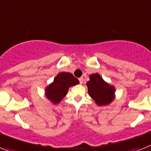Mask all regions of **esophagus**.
I'll return each instance as SVG.
<instances>
[{
    "label": "esophagus",
    "mask_w": 151,
    "mask_h": 151,
    "mask_svg": "<svg viewBox=\"0 0 151 151\" xmlns=\"http://www.w3.org/2000/svg\"><path fill=\"white\" fill-rule=\"evenodd\" d=\"M78 80H79L80 84H82V83H83V80H84L83 77H81V78H78Z\"/></svg>",
    "instance_id": "esophagus-1"
}]
</instances>
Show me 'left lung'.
<instances>
[{
	"label": "left lung",
	"mask_w": 151,
	"mask_h": 151,
	"mask_svg": "<svg viewBox=\"0 0 151 151\" xmlns=\"http://www.w3.org/2000/svg\"><path fill=\"white\" fill-rule=\"evenodd\" d=\"M87 86L89 95L100 106L109 104L114 99V87L104 82L97 73L91 75Z\"/></svg>",
	"instance_id": "obj_1"
}]
</instances>
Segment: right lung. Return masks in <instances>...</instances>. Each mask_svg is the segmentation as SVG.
Segmentation results:
<instances>
[{
	"label": "right lung",
	"mask_w": 151,
	"mask_h": 151,
	"mask_svg": "<svg viewBox=\"0 0 151 151\" xmlns=\"http://www.w3.org/2000/svg\"><path fill=\"white\" fill-rule=\"evenodd\" d=\"M78 83L79 81L71 73H59L54 78V82L46 88V97L47 99L57 104L66 96L70 86Z\"/></svg>",
	"instance_id": "add662e5"
}]
</instances>
